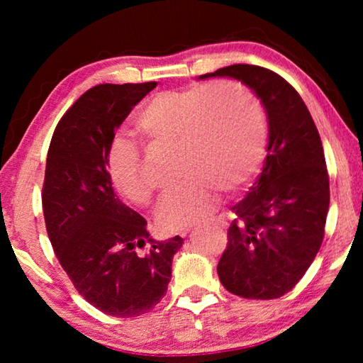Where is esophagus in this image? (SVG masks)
<instances>
[{
  "label": "esophagus",
  "mask_w": 363,
  "mask_h": 363,
  "mask_svg": "<svg viewBox=\"0 0 363 363\" xmlns=\"http://www.w3.org/2000/svg\"><path fill=\"white\" fill-rule=\"evenodd\" d=\"M219 224H220V225H225V223H224V220H219Z\"/></svg>",
  "instance_id": "34e87169"
}]
</instances>
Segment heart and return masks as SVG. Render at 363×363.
<instances>
[{
	"label": "heart",
	"instance_id": "heart-1",
	"mask_svg": "<svg viewBox=\"0 0 363 363\" xmlns=\"http://www.w3.org/2000/svg\"><path fill=\"white\" fill-rule=\"evenodd\" d=\"M133 126L149 147L176 149L174 169L182 177L157 210V223L167 230L211 214L218 190L233 194L247 186L266 155V113L257 97L237 83L162 91L139 106ZM107 171L126 200L150 203L155 186L134 140L120 136L110 144Z\"/></svg>",
	"mask_w": 363,
	"mask_h": 363
}]
</instances>
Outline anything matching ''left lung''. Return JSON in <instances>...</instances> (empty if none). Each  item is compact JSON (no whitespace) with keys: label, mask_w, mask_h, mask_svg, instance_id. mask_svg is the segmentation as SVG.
Masks as SVG:
<instances>
[{"label":"left lung","mask_w":363,"mask_h":363,"mask_svg":"<svg viewBox=\"0 0 363 363\" xmlns=\"http://www.w3.org/2000/svg\"><path fill=\"white\" fill-rule=\"evenodd\" d=\"M227 77L259 97L269 120L262 173L227 230L218 264L227 291L247 299L284 296L303 279L325 235L330 181L317 126L298 91L272 70L235 64L200 79Z\"/></svg>","instance_id":"8db88e82"}]
</instances>
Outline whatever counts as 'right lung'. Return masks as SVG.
Wrapping results in <instances>:
<instances>
[{
  "label": "right lung",
  "instance_id": "1",
  "mask_svg": "<svg viewBox=\"0 0 363 363\" xmlns=\"http://www.w3.org/2000/svg\"><path fill=\"white\" fill-rule=\"evenodd\" d=\"M155 86L88 89L57 123L48 150L41 194L48 237L77 291L112 317L143 315L162 301L184 242L153 240L147 220L116 196L107 171L116 128Z\"/></svg>",
  "mask_w": 363,
  "mask_h": 363
}]
</instances>
